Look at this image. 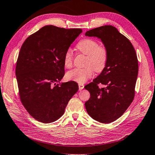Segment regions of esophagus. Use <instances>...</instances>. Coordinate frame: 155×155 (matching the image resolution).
<instances>
[{"label": "esophagus", "mask_w": 155, "mask_h": 155, "mask_svg": "<svg viewBox=\"0 0 155 155\" xmlns=\"http://www.w3.org/2000/svg\"><path fill=\"white\" fill-rule=\"evenodd\" d=\"M78 86H79V90H81L83 89V88H84V85L82 84V83H79L78 84Z\"/></svg>", "instance_id": "34e87169"}]
</instances>
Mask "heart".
I'll return each instance as SVG.
<instances>
[{
	"mask_svg": "<svg viewBox=\"0 0 155 155\" xmlns=\"http://www.w3.org/2000/svg\"><path fill=\"white\" fill-rule=\"evenodd\" d=\"M79 53L86 55L84 68H75L67 72L66 77L68 80L79 83H85L94 74V70L101 72L105 68L109 58V51L104 44H99L98 41L93 38H84L76 45ZM73 53L68 49L64 55V64L66 68L73 66Z\"/></svg>",
	"mask_w": 155,
	"mask_h": 155,
	"instance_id": "heart-1",
	"label": "heart"
}]
</instances>
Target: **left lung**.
Here are the masks:
<instances>
[{
    "instance_id": "8db88e82",
    "label": "left lung",
    "mask_w": 155,
    "mask_h": 155,
    "mask_svg": "<svg viewBox=\"0 0 155 155\" xmlns=\"http://www.w3.org/2000/svg\"><path fill=\"white\" fill-rule=\"evenodd\" d=\"M85 35L99 38L109 51L105 68L85 86L91 94L85 104L86 110L98 122L110 123L123 115L134 98L138 74L137 55L130 40L111 25L93 28ZM100 84L104 87H100Z\"/></svg>"
}]
</instances>
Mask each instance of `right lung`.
I'll use <instances>...</instances> for the list:
<instances>
[{
	"mask_svg": "<svg viewBox=\"0 0 155 155\" xmlns=\"http://www.w3.org/2000/svg\"><path fill=\"white\" fill-rule=\"evenodd\" d=\"M81 32V28L46 25L29 36L20 49L15 67L19 98L38 121L59 119L78 91L74 81L58 82L64 76V53Z\"/></svg>",
	"mask_w": 155,
	"mask_h": 155,
	"instance_id": "add662e5",
	"label": "right lung"
}]
</instances>
